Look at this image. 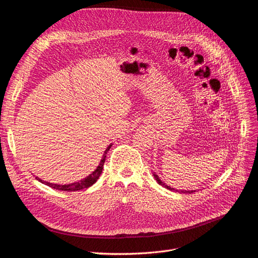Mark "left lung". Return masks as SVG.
Listing matches in <instances>:
<instances>
[{"label": "left lung", "mask_w": 258, "mask_h": 258, "mask_svg": "<svg viewBox=\"0 0 258 258\" xmlns=\"http://www.w3.org/2000/svg\"><path fill=\"white\" fill-rule=\"evenodd\" d=\"M154 176V178H156V180H157V182L160 184V185H163L164 187H166L167 189H174V188H171L170 186H168V185H166L165 183H163L161 180H160V178L157 176V174H153ZM179 191H181V192H184V194H191V192H194L195 190H179Z\"/></svg>", "instance_id": "left-lung-1"}]
</instances>
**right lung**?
<instances>
[{"mask_svg": "<svg viewBox=\"0 0 258 258\" xmlns=\"http://www.w3.org/2000/svg\"><path fill=\"white\" fill-rule=\"evenodd\" d=\"M112 145H110L106 150H105V153L104 156H102L101 158V161L99 163V165L97 166V168L92 172L90 176H88L87 178L80 180L79 182H75V183H71V184H64V185H60V184H54V183H48L46 181H43L39 179L38 177H36L37 180H39L41 183H43L45 185H47V186L51 187V188H55V189H58V190H64V191H76V190H80V189H84V188H88L90 186H92L99 178L100 173L102 171V168H104V164H105V161H106V156H107V152L109 151V149L111 148Z\"/></svg>", "mask_w": 258, "mask_h": 258, "instance_id": "right-lung-1", "label": "right lung"}]
</instances>
